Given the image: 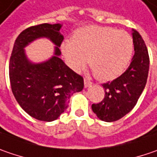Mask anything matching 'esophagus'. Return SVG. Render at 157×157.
<instances>
[{
	"mask_svg": "<svg viewBox=\"0 0 157 157\" xmlns=\"http://www.w3.org/2000/svg\"><path fill=\"white\" fill-rule=\"evenodd\" d=\"M91 84H92V82L90 81V80H88V79H84V87H85V88L90 87Z\"/></svg>",
	"mask_w": 157,
	"mask_h": 157,
	"instance_id": "1",
	"label": "esophagus"
}]
</instances>
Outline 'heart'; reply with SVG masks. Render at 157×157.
<instances>
[{"label": "heart", "mask_w": 157, "mask_h": 157, "mask_svg": "<svg viewBox=\"0 0 157 157\" xmlns=\"http://www.w3.org/2000/svg\"><path fill=\"white\" fill-rule=\"evenodd\" d=\"M61 51L75 71H80L89 60L97 78L111 81L122 75L129 64L133 38L126 31L112 27L86 26L75 31L72 42L62 43Z\"/></svg>", "instance_id": "obj_1"}]
</instances>
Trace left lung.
Listing matches in <instances>:
<instances>
[{
  "instance_id": "obj_1",
  "label": "left lung",
  "mask_w": 157,
  "mask_h": 157,
  "mask_svg": "<svg viewBox=\"0 0 157 157\" xmlns=\"http://www.w3.org/2000/svg\"><path fill=\"white\" fill-rule=\"evenodd\" d=\"M134 55L126 72L119 77L102 84L105 98L99 104H93L92 111L105 122L116 121L132 111L146 85L149 57L145 42L140 33L133 30Z\"/></svg>"
}]
</instances>
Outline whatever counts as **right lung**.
Here are the masks:
<instances>
[{
	"instance_id": "1",
	"label": "right lung",
	"mask_w": 157,
	"mask_h": 157,
	"mask_svg": "<svg viewBox=\"0 0 157 157\" xmlns=\"http://www.w3.org/2000/svg\"><path fill=\"white\" fill-rule=\"evenodd\" d=\"M60 24H42L23 31L16 39L10 59L12 92L25 113L41 121H53L64 113L69 98L83 89V78L59 58L63 35ZM46 37L56 45L54 55L40 63H31L24 48L38 38Z\"/></svg>"
}]
</instances>
